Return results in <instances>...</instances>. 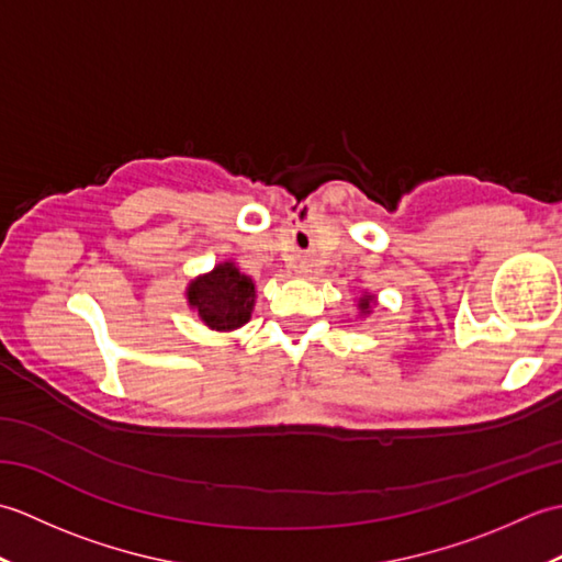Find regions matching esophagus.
Instances as JSON below:
<instances>
[{
    "instance_id": "esophagus-1",
    "label": "esophagus",
    "mask_w": 562,
    "mask_h": 562,
    "mask_svg": "<svg viewBox=\"0 0 562 562\" xmlns=\"http://www.w3.org/2000/svg\"><path fill=\"white\" fill-rule=\"evenodd\" d=\"M300 272L304 274V278H314V274L321 272V262L314 256H306L300 260Z\"/></svg>"
}]
</instances>
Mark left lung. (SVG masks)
I'll use <instances>...</instances> for the list:
<instances>
[{
    "label": "left lung",
    "instance_id": "1",
    "mask_svg": "<svg viewBox=\"0 0 562 562\" xmlns=\"http://www.w3.org/2000/svg\"><path fill=\"white\" fill-rule=\"evenodd\" d=\"M374 306H376V294H372V292H362L360 300H357V308H360L362 318L372 314Z\"/></svg>",
    "mask_w": 562,
    "mask_h": 562
}]
</instances>
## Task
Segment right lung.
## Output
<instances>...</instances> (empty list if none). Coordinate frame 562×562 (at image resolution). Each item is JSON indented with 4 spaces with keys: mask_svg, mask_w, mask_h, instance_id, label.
Listing matches in <instances>:
<instances>
[{
    "mask_svg": "<svg viewBox=\"0 0 562 562\" xmlns=\"http://www.w3.org/2000/svg\"><path fill=\"white\" fill-rule=\"evenodd\" d=\"M256 282L234 260H222L210 272L188 282L186 300L210 330L232 333L246 326L256 306Z\"/></svg>",
    "mask_w": 562,
    "mask_h": 562,
    "instance_id": "add662e5",
    "label": "right lung"
}]
</instances>
